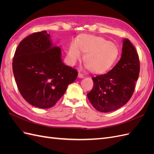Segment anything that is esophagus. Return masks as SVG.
<instances>
[{"label": "esophagus", "instance_id": "1", "mask_svg": "<svg viewBox=\"0 0 154 154\" xmlns=\"http://www.w3.org/2000/svg\"><path fill=\"white\" fill-rule=\"evenodd\" d=\"M78 78H84V75H83V74H82V73H80V72H79V73H78Z\"/></svg>", "mask_w": 154, "mask_h": 154}]
</instances>
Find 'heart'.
Wrapping results in <instances>:
<instances>
[{
	"instance_id": "1",
	"label": "heart",
	"mask_w": 154,
	"mask_h": 154,
	"mask_svg": "<svg viewBox=\"0 0 154 154\" xmlns=\"http://www.w3.org/2000/svg\"><path fill=\"white\" fill-rule=\"evenodd\" d=\"M87 53L85 61L92 72H105L115 63L119 50L115 44L101 36L84 35L78 40L72 41L68 50L67 57L70 63L75 64Z\"/></svg>"
}]
</instances>
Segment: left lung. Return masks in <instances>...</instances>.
<instances>
[{"label":"left lung","mask_w":154,"mask_h":154,"mask_svg":"<svg viewBox=\"0 0 154 154\" xmlns=\"http://www.w3.org/2000/svg\"><path fill=\"white\" fill-rule=\"evenodd\" d=\"M137 52L128 39L123 40L122 58L109 72L92 77V89L87 94L94 108L109 112L125 105L131 98L140 66Z\"/></svg>","instance_id":"obj_1"}]
</instances>
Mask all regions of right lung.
I'll list each match as a JSON object with an SVG mask.
<instances>
[{
    "instance_id": "obj_1",
    "label": "right lung",
    "mask_w": 154,
    "mask_h": 154,
    "mask_svg": "<svg viewBox=\"0 0 154 154\" xmlns=\"http://www.w3.org/2000/svg\"><path fill=\"white\" fill-rule=\"evenodd\" d=\"M61 56L46 31L34 32L18 44L13 72L20 94L31 105L51 108L76 80L77 71L66 66Z\"/></svg>"
}]
</instances>
